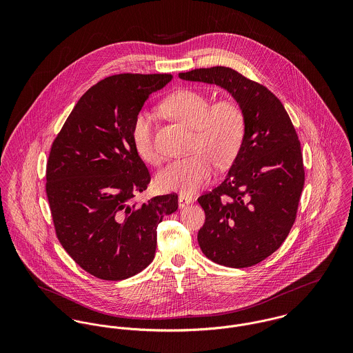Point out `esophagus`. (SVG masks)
Here are the masks:
<instances>
[{
  "mask_svg": "<svg viewBox=\"0 0 353 353\" xmlns=\"http://www.w3.org/2000/svg\"><path fill=\"white\" fill-rule=\"evenodd\" d=\"M192 202H193V199H192V197H189V196L179 194V197H178V205H179V208H185V206L190 205Z\"/></svg>",
  "mask_w": 353,
  "mask_h": 353,
  "instance_id": "esophagus-1",
  "label": "esophagus"
}]
</instances>
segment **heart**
Segmentation results:
<instances>
[{
	"label": "heart",
	"mask_w": 353,
	"mask_h": 353,
	"mask_svg": "<svg viewBox=\"0 0 353 353\" xmlns=\"http://www.w3.org/2000/svg\"><path fill=\"white\" fill-rule=\"evenodd\" d=\"M163 108L168 115L196 130L189 157L178 159L165 165L156 176L161 190L193 194L205 186L213 174V161L223 167L238 154L245 137V115L238 103L210 101L201 92L182 90L168 97ZM136 151L148 163L161 160L152 134V115L140 111L132 126Z\"/></svg>",
	"instance_id": "heart-1"
}]
</instances>
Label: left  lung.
I'll return each mask as SVG.
<instances>
[{
  "instance_id": "1",
  "label": "left lung",
  "mask_w": 353,
  "mask_h": 353,
  "mask_svg": "<svg viewBox=\"0 0 353 353\" xmlns=\"http://www.w3.org/2000/svg\"><path fill=\"white\" fill-rule=\"evenodd\" d=\"M228 91L245 115V137L225 179L199 202V243L210 261L252 266L276 252L298 212L304 168L301 143L283 103L266 87L225 66L179 73Z\"/></svg>"
}]
</instances>
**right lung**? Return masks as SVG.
Returning a JSON list of instances; mask_svg holds the SVG:
<instances>
[{"instance_id":"1","label":"right lung","mask_w":353,"mask_h":353,"mask_svg":"<svg viewBox=\"0 0 353 353\" xmlns=\"http://www.w3.org/2000/svg\"><path fill=\"white\" fill-rule=\"evenodd\" d=\"M171 74L122 73L91 87L51 145L46 194L57 238L90 274L110 281L140 273L154 258L157 225L178 196L133 201L151 175L136 151L132 126L152 92Z\"/></svg>"}]
</instances>
